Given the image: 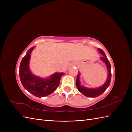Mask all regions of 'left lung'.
<instances>
[{"instance_id": "obj_1", "label": "left lung", "mask_w": 132, "mask_h": 132, "mask_svg": "<svg viewBox=\"0 0 132 132\" xmlns=\"http://www.w3.org/2000/svg\"><path fill=\"white\" fill-rule=\"evenodd\" d=\"M98 51H99V52L103 55L102 57H100V59L102 61H103L105 63L108 71V78L105 83L101 86L96 87V88L95 89L87 88V87L82 86L80 84L79 78L80 73H79L77 76V81H76V86H77L78 90L84 95H85V96L89 97H96L102 94L107 89V87L109 86L111 80V67L109 59H107L104 52H103L101 49L98 48Z\"/></svg>"}]
</instances>
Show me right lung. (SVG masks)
Listing matches in <instances>:
<instances>
[{
	"label": "right lung",
	"instance_id": "right-lung-1",
	"mask_svg": "<svg viewBox=\"0 0 132 132\" xmlns=\"http://www.w3.org/2000/svg\"><path fill=\"white\" fill-rule=\"evenodd\" d=\"M34 47L28 50L20 65L19 75L23 87L31 94L38 97H45L52 94L59 85L64 73H55L48 78L43 79L32 74L29 68L31 53Z\"/></svg>",
	"mask_w": 132,
	"mask_h": 132
}]
</instances>
